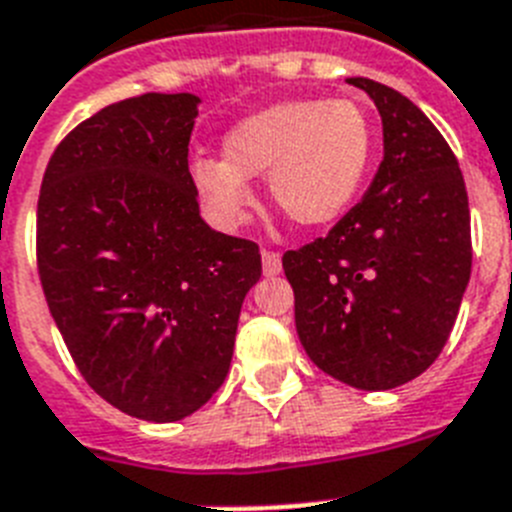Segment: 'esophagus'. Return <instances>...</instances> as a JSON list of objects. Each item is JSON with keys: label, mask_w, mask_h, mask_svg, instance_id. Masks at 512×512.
<instances>
[{"label": "esophagus", "mask_w": 512, "mask_h": 512, "mask_svg": "<svg viewBox=\"0 0 512 512\" xmlns=\"http://www.w3.org/2000/svg\"><path fill=\"white\" fill-rule=\"evenodd\" d=\"M281 255L273 250H262V273L265 275H278L281 273Z\"/></svg>", "instance_id": "1"}]
</instances>
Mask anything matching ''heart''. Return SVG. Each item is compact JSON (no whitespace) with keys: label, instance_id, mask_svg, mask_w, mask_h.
<instances>
[{"label":"heart","instance_id":"obj_1","mask_svg":"<svg viewBox=\"0 0 512 512\" xmlns=\"http://www.w3.org/2000/svg\"><path fill=\"white\" fill-rule=\"evenodd\" d=\"M371 151L373 123L358 102L296 97L239 121L224 136V159H195L193 180L216 219L239 224L252 206L247 180L268 175L275 208L314 229L348 211Z\"/></svg>","mask_w":512,"mask_h":512}]
</instances>
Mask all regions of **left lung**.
Returning <instances> with one entry per match:
<instances>
[{
    "label": "left lung",
    "instance_id": "1",
    "mask_svg": "<svg viewBox=\"0 0 512 512\" xmlns=\"http://www.w3.org/2000/svg\"><path fill=\"white\" fill-rule=\"evenodd\" d=\"M384 123L371 188L327 237L283 255L296 332L314 366L355 389H394L441 355L471 275L464 175L415 102L355 77Z\"/></svg>",
    "mask_w": 512,
    "mask_h": 512
}]
</instances>
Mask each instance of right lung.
<instances>
[{
	"instance_id": "add662e5",
	"label": "right lung",
	"mask_w": 512,
	"mask_h": 512,
	"mask_svg": "<svg viewBox=\"0 0 512 512\" xmlns=\"http://www.w3.org/2000/svg\"><path fill=\"white\" fill-rule=\"evenodd\" d=\"M201 97L113 102L56 146L35 255L84 381L139 420L193 415L224 384L260 247L213 231L188 170Z\"/></svg>"
}]
</instances>
